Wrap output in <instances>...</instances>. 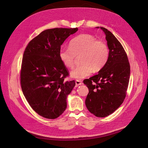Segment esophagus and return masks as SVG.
<instances>
[{
	"mask_svg": "<svg viewBox=\"0 0 148 148\" xmlns=\"http://www.w3.org/2000/svg\"><path fill=\"white\" fill-rule=\"evenodd\" d=\"M82 84H83L82 81L78 80H75V85H76V86H80V85H81Z\"/></svg>",
	"mask_w": 148,
	"mask_h": 148,
	"instance_id": "34e87169",
	"label": "esophagus"
}]
</instances>
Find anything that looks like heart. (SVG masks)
I'll use <instances>...</instances> for the list:
<instances>
[{
  "label": "heart",
  "mask_w": 148,
  "mask_h": 148,
  "mask_svg": "<svg viewBox=\"0 0 148 148\" xmlns=\"http://www.w3.org/2000/svg\"><path fill=\"white\" fill-rule=\"evenodd\" d=\"M80 56L82 64L71 71V75L77 79L90 75L93 71H99L105 66L110 55L107 44L90 34H81L70 42V47L61 46L59 56L67 68L74 66L75 56Z\"/></svg>",
  "instance_id": "obj_1"
}]
</instances>
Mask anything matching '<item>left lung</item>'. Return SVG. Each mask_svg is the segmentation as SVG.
Here are the masks:
<instances>
[{"mask_svg":"<svg viewBox=\"0 0 148 148\" xmlns=\"http://www.w3.org/2000/svg\"><path fill=\"white\" fill-rule=\"evenodd\" d=\"M100 28L105 34L110 49L109 58L99 73L83 83L88 88L85 101L87 110L96 116L105 117L117 110L125 99L130 66L120 42L106 28Z\"/></svg>","mask_w":148,"mask_h":148,"instance_id":"left-lung-1","label":"left lung"}]
</instances>
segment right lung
<instances>
[{
	"instance_id": "1",
	"label": "right lung",
	"mask_w": 148,
	"mask_h": 148,
	"mask_svg": "<svg viewBox=\"0 0 148 148\" xmlns=\"http://www.w3.org/2000/svg\"><path fill=\"white\" fill-rule=\"evenodd\" d=\"M76 28H55L40 33L29 42L23 57L20 83L32 109L48 119L60 116L66 108V97L75 85L65 82L69 75L59 56L65 39Z\"/></svg>"
}]
</instances>
